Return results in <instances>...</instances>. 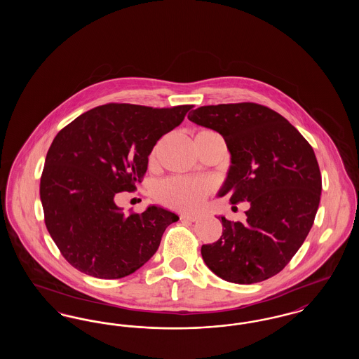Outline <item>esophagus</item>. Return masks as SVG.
<instances>
[{"mask_svg":"<svg viewBox=\"0 0 359 359\" xmlns=\"http://www.w3.org/2000/svg\"><path fill=\"white\" fill-rule=\"evenodd\" d=\"M199 218H201V217L196 215V214H182V215H180V219L188 221V222H195V221H198Z\"/></svg>","mask_w":359,"mask_h":359,"instance_id":"1","label":"esophagus"}]
</instances>
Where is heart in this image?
<instances>
[{
	"instance_id": "heart-1",
	"label": "heart",
	"mask_w": 359,
	"mask_h": 359,
	"mask_svg": "<svg viewBox=\"0 0 359 359\" xmlns=\"http://www.w3.org/2000/svg\"><path fill=\"white\" fill-rule=\"evenodd\" d=\"M211 130H201L196 136L211 135ZM195 136V137H196ZM157 148H154L149 156V163H156ZM212 184L208 180L188 179V177H170L160 182L154 188L156 201L180 211L196 210L203 203L205 196L211 192Z\"/></svg>"
}]
</instances>
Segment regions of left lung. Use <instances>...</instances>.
<instances>
[{
    "instance_id": "1",
    "label": "left lung",
    "mask_w": 359,
    "mask_h": 359,
    "mask_svg": "<svg viewBox=\"0 0 359 359\" xmlns=\"http://www.w3.org/2000/svg\"><path fill=\"white\" fill-rule=\"evenodd\" d=\"M188 120L218 132L231 154L219 196L250 203L243 223L221 217V238L202 246L205 265L236 284L281 272L307 238L320 202L312 147L288 120L258 103L202 106Z\"/></svg>"
}]
</instances>
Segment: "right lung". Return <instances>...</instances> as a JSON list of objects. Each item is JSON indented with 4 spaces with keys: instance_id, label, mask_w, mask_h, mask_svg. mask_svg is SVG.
<instances>
[{
    "instance_id": "right-lung-1",
    "label": "right lung",
    "mask_w": 359,
    "mask_h": 359,
    "mask_svg": "<svg viewBox=\"0 0 359 359\" xmlns=\"http://www.w3.org/2000/svg\"><path fill=\"white\" fill-rule=\"evenodd\" d=\"M191 107L107 103L86 111L53 138L40 199L48 233L75 269L121 278L156 253L163 233L179 217L158 205L125 214L116 201L120 192L136 189L156 142L179 126Z\"/></svg>"
}]
</instances>
